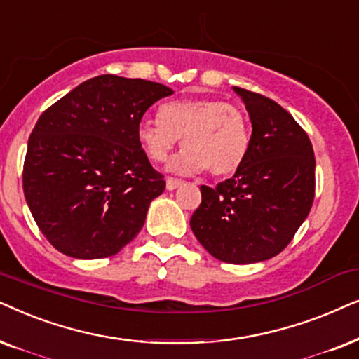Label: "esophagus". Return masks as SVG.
Listing matches in <instances>:
<instances>
[{"instance_id": "1", "label": "esophagus", "mask_w": 359, "mask_h": 359, "mask_svg": "<svg viewBox=\"0 0 359 359\" xmlns=\"http://www.w3.org/2000/svg\"><path fill=\"white\" fill-rule=\"evenodd\" d=\"M180 185H182V180L174 179V177H167V179H165V187H167V190H174V189H177V187H180Z\"/></svg>"}]
</instances>
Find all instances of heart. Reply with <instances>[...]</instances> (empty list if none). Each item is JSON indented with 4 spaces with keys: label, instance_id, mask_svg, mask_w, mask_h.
Returning <instances> with one entry per match:
<instances>
[{
    "label": "heart",
    "instance_id": "b5f03b06",
    "mask_svg": "<svg viewBox=\"0 0 359 359\" xmlns=\"http://www.w3.org/2000/svg\"><path fill=\"white\" fill-rule=\"evenodd\" d=\"M136 133L152 162H164L182 137L184 149L169 164L177 174L207 169L213 177L235 174L251 142L245 113L218 98H184L162 104L161 116L142 118Z\"/></svg>",
    "mask_w": 359,
    "mask_h": 359
}]
</instances>
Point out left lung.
Returning <instances> with one entry per match:
<instances>
[{
	"mask_svg": "<svg viewBox=\"0 0 359 359\" xmlns=\"http://www.w3.org/2000/svg\"><path fill=\"white\" fill-rule=\"evenodd\" d=\"M252 124L246 159L231 179L202 185L190 228L205 250L229 264L279 255L309 217L315 157L307 133L274 100L233 87Z\"/></svg>",
	"mask_w": 359,
	"mask_h": 359,
	"instance_id": "obj_1",
	"label": "left lung"
}]
</instances>
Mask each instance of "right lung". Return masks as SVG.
<instances>
[{
	"label": "right lung",
	"mask_w": 359,
	"mask_h": 359,
	"mask_svg": "<svg viewBox=\"0 0 359 359\" xmlns=\"http://www.w3.org/2000/svg\"><path fill=\"white\" fill-rule=\"evenodd\" d=\"M172 93L149 80L98 75L41 114L27 141L22 189L57 251L100 259L141 231L165 180L137 141V123Z\"/></svg>",
	"instance_id": "obj_1"
}]
</instances>
